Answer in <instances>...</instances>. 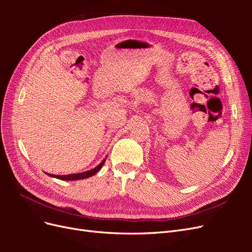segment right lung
Returning <instances> with one entry per match:
<instances>
[{"mask_svg":"<svg viewBox=\"0 0 252 252\" xmlns=\"http://www.w3.org/2000/svg\"><path fill=\"white\" fill-rule=\"evenodd\" d=\"M106 159V158H105ZM105 159H103V161L98 164L95 168L91 169V170H88V171H85V172H81V173H73V174H65V175H56V174H50V173H47L45 172L46 174L50 175V177L52 178H57V179H60V180H63V181H75V180H82V179H86V178H89V177H93L94 174H95L98 170H100L102 168V166L104 165L105 163Z\"/></svg>","mask_w":252,"mask_h":252,"instance_id":"right-lung-1","label":"right lung"}]
</instances>
